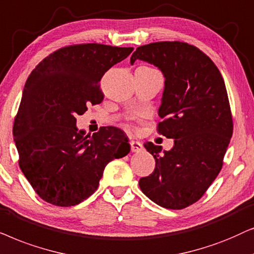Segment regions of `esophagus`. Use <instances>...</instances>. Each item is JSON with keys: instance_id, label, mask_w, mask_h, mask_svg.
Segmentation results:
<instances>
[{"instance_id": "obj_1", "label": "esophagus", "mask_w": 254, "mask_h": 254, "mask_svg": "<svg viewBox=\"0 0 254 254\" xmlns=\"http://www.w3.org/2000/svg\"><path fill=\"white\" fill-rule=\"evenodd\" d=\"M130 146L132 152H140L143 150V144L136 140H130Z\"/></svg>"}]
</instances>
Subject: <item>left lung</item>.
<instances>
[{"label":"left lung","mask_w":254,"mask_h":254,"mask_svg":"<svg viewBox=\"0 0 254 254\" xmlns=\"http://www.w3.org/2000/svg\"><path fill=\"white\" fill-rule=\"evenodd\" d=\"M153 64L165 76L158 133L173 138L170 151L148 141L155 159L139 187L150 200L167 209L197 202L223 166L233 131L224 80L207 54L184 42H157L139 46L131 57Z\"/></svg>","instance_id":"8db88e82"}]
</instances>
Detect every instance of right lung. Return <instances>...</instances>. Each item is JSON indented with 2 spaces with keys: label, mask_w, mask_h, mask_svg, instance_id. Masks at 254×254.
<instances>
[{
  "label": "right lung",
  "mask_w": 254,
  "mask_h": 254,
  "mask_svg": "<svg viewBox=\"0 0 254 254\" xmlns=\"http://www.w3.org/2000/svg\"><path fill=\"white\" fill-rule=\"evenodd\" d=\"M133 47L74 44L44 58L26 80L12 133L19 167L40 198L72 207L99 187L104 167L130 145L123 131L104 127L90 136L77 131L76 116L100 104V81Z\"/></svg>",
  "instance_id": "1"
}]
</instances>
